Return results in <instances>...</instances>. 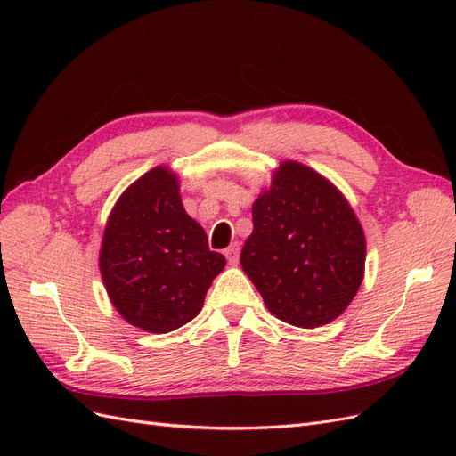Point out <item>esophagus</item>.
Instances as JSON below:
<instances>
[{
    "label": "esophagus",
    "instance_id": "34e87169",
    "mask_svg": "<svg viewBox=\"0 0 456 456\" xmlns=\"http://www.w3.org/2000/svg\"><path fill=\"white\" fill-rule=\"evenodd\" d=\"M224 256H226L230 265H236V262L240 260V243H232L228 249L224 251Z\"/></svg>",
    "mask_w": 456,
    "mask_h": 456
}]
</instances>
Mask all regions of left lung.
Returning a JSON list of instances; mask_svg holds the SVG:
<instances>
[{
    "label": "left lung",
    "instance_id": "1",
    "mask_svg": "<svg viewBox=\"0 0 456 456\" xmlns=\"http://www.w3.org/2000/svg\"><path fill=\"white\" fill-rule=\"evenodd\" d=\"M241 266L275 317L302 329L320 327L346 310L360 289L365 236L333 184L285 161L253 205Z\"/></svg>",
    "mask_w": 456,
    "mask_h": 456
}]
</instances>
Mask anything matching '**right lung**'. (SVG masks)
Here are the masks:
<instances>
[{"label":"right lung","instance_id":"add662e5","mask_svg":"<svg viewBox=\"0 0 456 456\" xmlns=\"http://www.w3.org/2000/svg\"><path fill=\"white\" fill-rule=\"evenodd\" d=\"M224 265L186 215L176 176L165 167L131 184L110 215L101 273L112 305L134 327L169 333L194 320Z\"/></svg>","mask_w":456,"mask_h":456}]
</instances>
